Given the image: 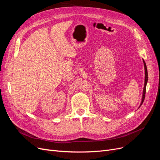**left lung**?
Here are the masks:
<instances>
[{
	"label": "left lung",
	"instance_id": "1",
	"mask_svg": "<svg viewBox=\"0 0 160 160\" xmlns=\"http://www.w3.org/2000/svg\"><path fill=\"white\" fill-rule=\"evenodd\" d=\"M143 64H144V69H145V83H144V88H143V95H142V102L141 104H140L139 107L141 106L143 102L144 99H145V95H146V85L148 83V70H147V67H146V64L145 61L143 60Z\"/></svg>",
	"mask_w": 160,
	"mask_h": 160
}]
</instances>
